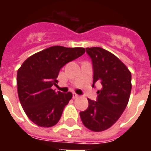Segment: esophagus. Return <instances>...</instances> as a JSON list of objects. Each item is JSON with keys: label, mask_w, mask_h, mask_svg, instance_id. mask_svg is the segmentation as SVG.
Returning a JSON list of instances; mask_svg holds the SVG:
<instances>
[{"label": "esophagus", "mask_w": 151, "mask_h": 151, "mask_svg": "<svg viewBox=\"0 0 151 151\" xmlns=\"http://www.w3.org/2000/svg\"><path fill=\"white\" fill-rule=\"evenodd\" d=\"M78 96H79V95H77L76 93H73V99L78 98Z\"/></svg>", "instance_id": "34e87169"}]
</instances>
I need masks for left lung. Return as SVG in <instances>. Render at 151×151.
I'll return each mask as SVG.
<instances>
[{
  "label": "left lung",
  "mask_w": 151,
  "mask_h": 151,
  "mask_svg": "<svg viewBox=\"0 0 151 151\" xmlns=\"http://www.w3.org/2000/svg\"><path fill=\"white\" fill-rule=\"evenodd\" d=\"M94 69L93 86H102L97 91L96 102L88 99V108L80 112L82 123L94 132L109 129L116 122L126 108L132 84L131 73L118 57L99 47H86Z\"/></svg>",
  "instance_id": "obj_1"
}]
</instances>
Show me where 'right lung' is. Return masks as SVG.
Instances as JSON below:
<instances>
[{
  "instance_id": "1",
  "label": "right lung",
  "mask_w": 151,
  "mask_h": 151,
  "mask_svg": "<svg viewBox=\"0 0 151 151\" xmlns=\"http://www.w3.org/2000/svg\"><path fill=\"white\" fill-rule=\"evenodd\" d=\"M85 53L84 47L52 46L35 53L22 63L17 73L19 101L30 120L40 127L58 123L72 93L56 92L60 69Z\"/></svg>"
}]
</instances>
